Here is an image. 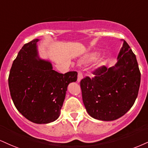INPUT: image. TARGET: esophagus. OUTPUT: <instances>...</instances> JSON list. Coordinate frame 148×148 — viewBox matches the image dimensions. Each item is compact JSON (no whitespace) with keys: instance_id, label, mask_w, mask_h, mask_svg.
<instances>
[{"instance_id":"34e87169","label":"esophagus","mask_w":148,"mask_h":148,"mask_svg":"<svg viewBox=\"0 0 148 148\" xmlns=\"http://www.w3.org/2000/svg\"><path fill=\"white\" fill-rule=\"evenodd\" d=\"M83 79V74L81 72H79L78 73V78H77V81L80 82L81 81V79Z\"/></svg>"}]
</instances>
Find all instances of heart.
<instances>
[{"instance_id": "obj_1", "label": "heart", "mask_w": 148, "mask_h": 148, "mask_svg": "<svg viewBox=\"0 0 148 148\" xmlns=\"http://www.w3.org/2000/svg\"><path fill=\"white\" fill-rule=\"evenodd\" d=\"M96 56H97V54H92L89 55L88 56H87L85 58H84V59H83V61H84V62L90 61V60H92V59H94V58H95ZM99 63H100V64L101 63H103L102 60H100V61H99Z\"/></svg>"}]
</instances>
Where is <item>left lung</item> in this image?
<instances>
[{
  "label": "left lung",
  "mask_w": 148,
  "mask_h": 148,
  "mask_svg": "<svg viewBox=\"0 0 148 148\" xmlns=\"http://www.w3.org/2000/svg\"><path fill=\"white\" fill-rule=\"evenodd\" d=\"M114 66H101L81 81L82 98L92 118L110 121L120 118L130 108L138 96L140 72L135 54L125 40Z\"/></svg>",
  "instance_id": "8db88e82"
}]
</instances>
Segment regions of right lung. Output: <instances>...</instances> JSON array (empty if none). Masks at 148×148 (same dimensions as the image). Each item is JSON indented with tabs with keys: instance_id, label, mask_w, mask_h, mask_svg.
I'll list each match as a JSON object with an SVG mask.
<instances>
[{
	"instance_id": "1",
	"label": "right lung",
	"mask_w": 148,
	"mask_h": 148,
	"mask_svg": "<svg viewBox=\"0 0 148 148\" xmlns=\"http://www.w3.org/2000/svg\"><path fill=\"white\" fill-rule=\"evenodd\" d=\"M38 39L25 44L14 60L8 78L10 94L18 111L30 121L45 124L59 117L67 86L76 72L60 74L49 61L40 59Z\"/></svg>"
}]
</instances>
